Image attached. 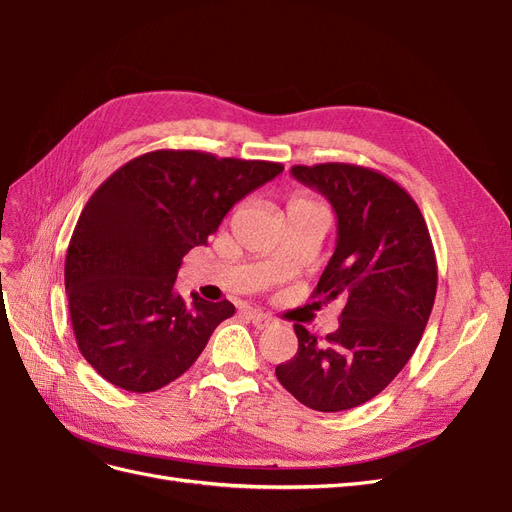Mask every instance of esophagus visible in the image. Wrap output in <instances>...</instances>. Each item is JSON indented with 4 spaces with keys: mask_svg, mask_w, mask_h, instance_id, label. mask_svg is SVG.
Masks as SVG:
<instances>
[{
    "mask_svg": "<svg viewBox=\"0 0 512 512\" xmlns=\"http://www.w3.org/2000/svg\"><path fill=\"white\" fill-rule=\"evenodd\" d=\"M250 320L256 329H267V327H273V324L277 322L271 314H265V312H258V309H254V312H250Z\"/></svg>",
    "mask_w": 512,
    "mask_h": 512,
    "instance_id": "1",
    "label": "esophagus"
}]
</instances>
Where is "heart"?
Masks as SVG:
<instances>
[{"instance_id":"1","label":"heart","mask_w":512,"mask_h":512,"mask_svg":"<svg viewBox=\"0 0 512 512\" xmlns=\"http://www.w3.org/2000/svg\"><path fill=\"white\" fill-rule=\"evenodd\" d=\"M292 203H314V200L305 198V196H297V198H292Z\"/></svg>"}]
</instances>
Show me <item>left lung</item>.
<instances>
[{
  "label": "left lung",
  "mask_w": 512,
  "mask_h": 512,
  "mask_svg": "<svg viewBox=\"0 0 512 512\" xmlns=\"http://www.w3.org/2000/svg\"><path fill=\"white\" fill-rule=\"evenodd\" d=\"M290 173L335 209L337 245L312 299H342L344 309L322 342L294 324L299 350L275 376L307 408L350 410L384 391L421 342L436 301V252L414 198L378 170L327 162Z\"/></svg>",
  "instance_id": "left-lung-1"
}]
</instances>
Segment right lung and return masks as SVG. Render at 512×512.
<instances>
[{"mask_svg":"<svg viewBox=\"0 0 512 512\" xmlns=\"http://www.w3.org/2000/svg\"><path fill=\"white\" fill-rule=\"evenodd\" d=\"M284 170L265 160L158 149L117 168L91 194L66 254V292L85 361L130 393L158 391L188 371L235 314L175 292L181 258L218 230L243 196Z\"/></svg>","mask_w":512,"mask_h":512,"instance_id":"right-lung-1","label":"right lung"}]
</instances>
